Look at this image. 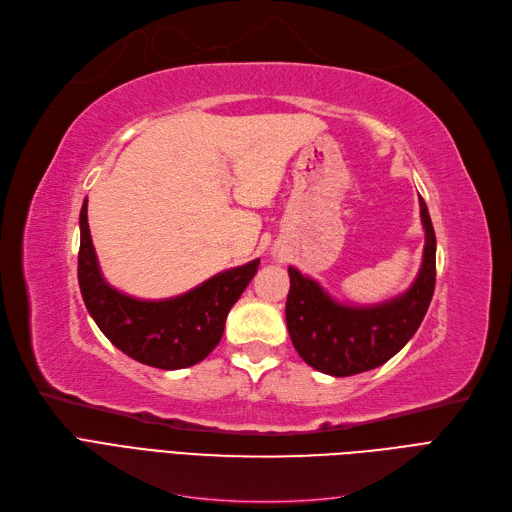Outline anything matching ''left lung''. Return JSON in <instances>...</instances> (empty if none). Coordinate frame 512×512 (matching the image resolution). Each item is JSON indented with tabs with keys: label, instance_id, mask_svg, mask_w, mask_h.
<instances>
[{
	"label": "left lung",
	"instance_id": "left-lung-1",
	"mask_svg": "<svg viewBox=\"0 0 512 512\" xmlns=\"http://www.w3.org/2000/svg\"><path fill=\"white\" fill-rule=\"evenodd\" d=\"M426 231L424 260L413 286L390 301L343 305L315 279L288 269L286 324L294 349L309 366L332 377H349L385 364L409 343L430 307L436 284V235L426 201L419 197Z\"/></svg>",
	"mask_w": 512,
	"mask_h": 512
}]
</instances>
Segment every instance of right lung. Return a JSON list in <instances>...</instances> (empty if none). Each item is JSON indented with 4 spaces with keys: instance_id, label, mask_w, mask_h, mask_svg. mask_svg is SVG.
Segmentation results:
<instances>
[{
    "instance_id": "add662e5",
    "label": "right lung",
    "mask_w": 512,
    "mask_h": 512,
    "mask_svg": "<svg viewBox=\"0 0 512 512\" xmlns=\"http://www.w3.org/2000/svg\"><path fill=\"white\" fill-rule=\"evenodd\" d=\"M86 205L88 201L80 209L78 284L99 330L122 354L154 368L178 370L205 360L220 343L226 315L248 288L260 260L222 271L186 294L142 301L103 279Z\"/></svg>"
}]
</instances>
